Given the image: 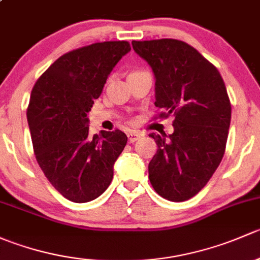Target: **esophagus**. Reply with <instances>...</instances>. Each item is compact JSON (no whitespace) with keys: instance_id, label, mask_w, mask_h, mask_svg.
I'll return each mask as SVG.
<instances>
[{"instance_id":"34e87169","label":"esophagus","mask_w":260,"mask_h":260,"mask_svg":"<svg viewBox=\"0 0 260 260\" xmlns=\"http://www.w3.org/2000/svg\"><path fill=\"white\" fill-rule=\"evenodd\" d=\"M127 136H128V142L133 143V142H136L138 138H141V136L142 135H141L140 132H136V131H131Z\"/></svg>"}]
</instances>
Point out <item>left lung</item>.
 Masks as SVG:
<instances>
[{
  "label": "left lung",
  "mask_w": 260,
  "mask_h": 260,
  "mask_svg": "<svg viewBox=\"0 0 260 260\" xmlns=\"http://www.w3.org/2000/svg\"><path fill=\"white\" fill-rule=\"evenodd\" d=\"M132 46L156 78L159 117H175L172 135H149L158 147L148 165L149 181L164 199L186 201L208 183L224 156L232 118L224 80L183 41H132Z\"/></svg>",
  "instance_id": "1"
}]
</instances>
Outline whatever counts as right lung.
Returning a JSON list of instances; mask_svg holds the SVG:
<instances>
[{"label":"right lung","mask_w":260,"mask_h":260,"mask_svg":"<svg viewBox=\"0 0 260 260\" xmlns=\"http://www.w3.org/2000/svg\"><path fill=\"white\" fill-rule=\"evenodd\" d=\"M128 51L127 41L73 50L55 60L31 91L26 114L36 159L50 183L73 203H88L108 188L127 145L119 129L91 137L86 114Z\"/></svg>","instance_id":"add662e5"}]
</instances>
